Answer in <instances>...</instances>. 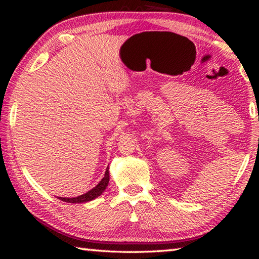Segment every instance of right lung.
<instances>
[{
	"mask_svg": "<svg viewBox=\"0 0 259 259\" xmlns=\"http://www.w3.org/2000/svg\"><path fill=\"white\" fill-rule=\"evenodd\" d=\"M109 168H107L106 174H104V177L101 179L100 183H99L95 188H92L91 190H89L85 194L78 196V197H73V198H63V197H58L60 200L65 201V202H71V203H80V202H87V201H91L93 199H96L97 197H99L100 195L103 194L104 189L107 188V186L109 184Z\"/></svg>",
	"mask_w": 259,
	"mask_h": 259,
	"instance_id": "obj_1",
	"label": "right lung"
}]
</instances>
